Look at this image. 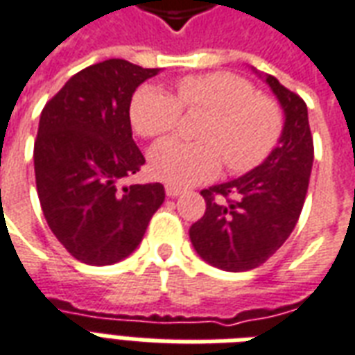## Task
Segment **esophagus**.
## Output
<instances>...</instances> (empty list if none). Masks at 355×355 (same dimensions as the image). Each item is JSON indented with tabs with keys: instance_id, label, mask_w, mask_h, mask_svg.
I'll return each mask as SVG.
<instances>
[{
	"instance_id": "obj_1",
	"label": "esophagus",
	"mask_w": 355,
	"mask_h": 355,
	"mask_svg": "<svg viewBox=\"0 0 355 355\" xmlns=\"http://www.w3.org/2000/svg\"><path fill=\"white\" fill-rule=\"evenodd\" d=\"M165 193H167L169 198H177V196H180V193H182V190H180V188H177V186L167 184L165 186Z\"/></svg>"
}]
</instances>
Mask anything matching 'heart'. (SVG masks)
<instances>
[{
    "mask_svg": "<svg viewBox=\"0 0 355 355\" xmlns=\"http://www.w3.org/2000/svg\"><path fill=\"white\" fill-rule=\"evenodd\" d=\"M180 108L203 110L207 119L198 131L201 142L163 140L150 152V171L173 186L211 180L226 165L232 175L257 169L274 152L283 131L279 104L257 94L251 81L230 72L186 76L177 98L154 85L132 94V129L144 139H159L177 127Z\"/></svg>",
    "mask_w": 355,
    "mask_h": 355,
    "instance_id": "heart-1",
    "label": "heart"
}]
</instances>
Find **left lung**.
Here are the masks:
<instances>
[{"mask_svg": "<svg viewBox=\"0 0 355 355\" xmlns=\"http://www.w3.org/2000/svg\"><path fill=\"white\" fill-rule=\"evenodd\" d=\"M285 114L274 152L257 169L201 190L205 215L190 226L193 249L211 266L247 272L285 243L304 205L313 163L306 102L274 76H264Z\"/></svg>", "mask_w": 355, "mask_h": 355, "instance_id": "obj_1", "label": "left lung"}]
</instances>
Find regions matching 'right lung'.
<instances>
[{"instance_id":"1","label":"right lung","mask_w":355,"mask_h":355,"mask_svg":"<svg viewBox=\"0 0 355 355\" xmlns=\"http://www.w3.org/2000/svg\"><path fill=\"white\" fill-rule=\"evenodd\" d=\"M157 72L123 58L89 66L40 117L34 169L43 215L66 251L91 266L129 257L165 200L159 182L119 186L144 165L129 108L137 87Z\"/></svg>"}]
</instances>
